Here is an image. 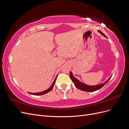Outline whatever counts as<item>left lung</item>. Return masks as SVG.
Wrapping results in <instances>:
<instances>
[{
	"mask_svg": "<svg viewBox=\"0 0 129 129\" xmlns=\"http://www.w3.org/2000/svg\"><path fill=\"white\" fill-rule=\"evenodd\" d=\"M98 32L101 33V35H102L104 37L107 38V37L105 35L102 31L98 30ZM111 77H111L106 81H105L104 83H101V84H98V85H87L86 84H84V83H82V82H81L80 80H79L78 79L75 78L73 76V74L72 72H71V73H70V78H71V80H72V81L73 82L75 86L77 88H78V89L82 90V91H87V92L95 91H96V90H98L101 88H102L103 86H104V85L108 82V81L111 79Z\"/></svg>",
	"mask_w": 129,
	"mask_h": 129,
	"instance_id": "left-lung-1",
	"label": "left lung"
}]
</instances>
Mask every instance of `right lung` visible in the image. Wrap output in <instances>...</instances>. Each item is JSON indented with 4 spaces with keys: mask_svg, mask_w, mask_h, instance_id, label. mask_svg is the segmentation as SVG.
Listing matches in <instances>:
<instances>
[{
    "mask_svg": "<svg viewBox=\"0 0 129 129\" xmlns=\"http://www.w3.org/2000/svg\"><path fill=\"white\" fill-rule=\"evenodd\" d=\"M57 77V76H56V77L55 78V80H54V81L53 83H52V84L51 85V86H50L48 89H47V90H45V91H42V92H37V93H31V92H28V93H30V94H31L36 95V96H39V95L44 94H45V93H47V92H49L50 91H51V90L52 89V88H54L55 83L56 81Z\"/></svg>",
    "mask_w": 129,
    "mask_h": 129,
    "instance_id": "obj_1",
    "label": "right lung"
}]
</instances>
